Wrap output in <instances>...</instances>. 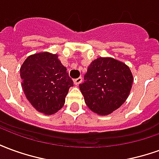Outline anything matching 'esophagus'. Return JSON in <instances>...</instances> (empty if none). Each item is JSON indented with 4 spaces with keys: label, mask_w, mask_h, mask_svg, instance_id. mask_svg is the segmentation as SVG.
Masks as SVG:
<instances>
[{
    "label": "esophagus",
    "mask_w": 159,
    "mask_h": 159,
    "mask_svg": "<svg viewBox=\"0 0 159 159\" xmlns=\"http://www.w3.org/2000/svg\"><path fill=\"white\" fill-rule=\"evenodd\" d=\"M82 81H83V77H82V76H80V77L76 78V79H74V84L76 85V86H78L80 83H82Z\"/></svg>",
    "instance_id": "1"
}]
</instances>
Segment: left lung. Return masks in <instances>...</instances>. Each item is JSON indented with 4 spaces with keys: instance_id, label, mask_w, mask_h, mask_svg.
Listing matches in <instances>:
<instances>
[{
    "instance_id": "obj_1",
    "label": "left lung",
    "mask_w": 159,
    "mask_h": 159,
    "mask_svg": "<svg viewBox=\"0 0 159 159\" xmlns=\"http://www.w3.org/2000/svg\"><path fill=\"white\" fill-rule=\"evenodd\" d=\"M133 75L129 66L112 58H98L88 67L79 85L85 103L95 113L106 116L118 109L130 93Z\"/></svg>"
}]
</instances>
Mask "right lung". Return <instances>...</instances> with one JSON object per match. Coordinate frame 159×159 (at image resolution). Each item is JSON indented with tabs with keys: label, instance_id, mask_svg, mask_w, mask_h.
I'll return each instance as SVG.
<instances>
[{
	"label": "right lung",
	"instance_id": "right-lung-1",
	"mask_svg": "<svg viewBox=\"0 0 159 159\" xmlns=\"http://www.w3.org/2000/svg\"><path fill=\"white\" fill-rule=\"evenodd\" d=\"M22 89L32 107L51 115L65 104L73 81L57 54L38 52L29 56L20 67Z\"/></svg>",
	"mask_w": 159,
	"mask_h": 159
}]
</instances>
